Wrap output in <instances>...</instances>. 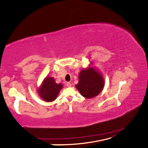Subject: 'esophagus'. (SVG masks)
<instances>
[{"label": "esophagus", "mask_w": 148, "mask_h": 148, "mask_svg": "<svg viewBox=\"0 0 148 148\" xmlns=\"http://www.w3.org/2000/svg\"><path fill=\"white\" fill-rule=\"evenodd\" d=\"M66 85H67V87H69H69H71V86H72L71 83L70 82H67V83H66Z\"/></svg>", "instance_id": "34e87169"}]
</instances>
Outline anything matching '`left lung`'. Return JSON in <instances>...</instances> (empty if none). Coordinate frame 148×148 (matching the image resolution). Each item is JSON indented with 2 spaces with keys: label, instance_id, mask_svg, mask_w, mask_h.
<instances>
[{
  "label": "left lung",
  "instance_id": "obj_1",
  "mask_svg": "<svg viewBox=\"0 0 148 148\" xmlns=\"http://www.w3.org/2000/svg\"><path fill=\"white\" fill-rule=\"evenodd\" d=\"M79 79V83L75 87L81 95L88 99L97 96L104 88L103 77L92 67L82 70Z\"/></svg>",
  "mask_w": 148,
  "mask_h": 148
}]
</instances>
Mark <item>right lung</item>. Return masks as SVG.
I'll list each match as a JSON object with an SVG mask.
<instances>
[{
  "label": "right lung",
  "instance_id": "obj_1",
  "mask_svg": "<svg viewBox=\"0 0 148 148\" xmlns=\"http://www.w3.org/2000/svg\"><path fill=\"white\" fill-rule=\"evenodd\" d=\"M62 88L61 84H56L53 77H46L42 86L39 88V93L42 99L47 102H51L56 99L60 90Z\"/></svg>",
  "mask_w": 148,
  "mask_h": 148
}]
</instances>
